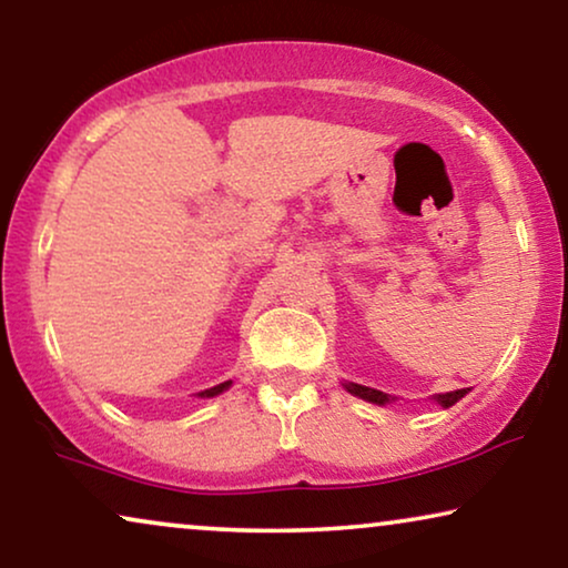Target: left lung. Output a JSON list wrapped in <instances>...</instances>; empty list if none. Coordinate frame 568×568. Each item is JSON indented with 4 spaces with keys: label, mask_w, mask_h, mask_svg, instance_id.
<instances>
[{
    "label": "left lung",
    "mask_w": 568,
    "mask_h": 568,
    "mask_svg": "<svg viewBox=\"0 0 568 568\" xmlns=\"http://www.w3.org/2000/svg\"><path fill=\"white\" fill-rule=\"evenodd\" d=\"M345 389H348L351 394H356V397H361V399L374 402V405H386V402L392 399L386 392L372 389V386H364V384H353V382H348V384H345ZM466 392H468V389H456V392H446V394H435V402H438V405H443V407H450V405H456V402L462 399Z\"/></svg>",
    "instance_id": "obj_1"
}]
</instances>
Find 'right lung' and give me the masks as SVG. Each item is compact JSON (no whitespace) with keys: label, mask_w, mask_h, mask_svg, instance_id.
I'll return each instance as SVG.
<instances>
[{"label":"right lung","mask_w":568,"mask_h":568,"mask_svg":"<svg viewBox=\"0 0 568 568\" xmlns=\"http://www.w3.org/2000/svg\"><path fill=\"white\" fill-rule=\"evenodd\" d=\"M230 386V382H223V384H217V386H212V389H204V392H200V397H215V394H220V392H225Z\"/></svg>","instance_id":"right-lung-1"}]
</instances>
